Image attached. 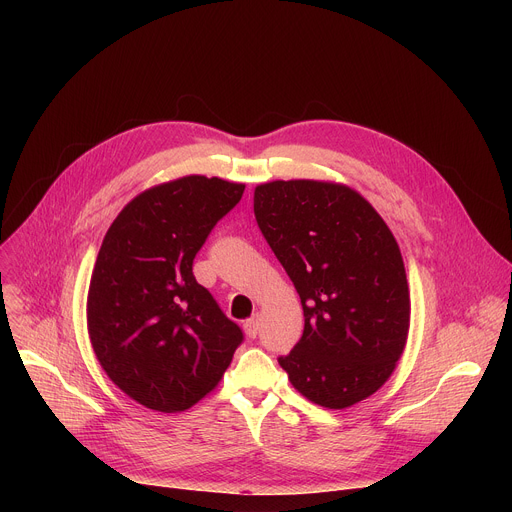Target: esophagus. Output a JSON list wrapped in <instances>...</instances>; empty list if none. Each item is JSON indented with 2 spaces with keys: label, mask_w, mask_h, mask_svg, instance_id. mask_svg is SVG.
<instances>
[{
  "label": "esophagus",
  "mask_w": 512,
  "mask_h": 512,
  "mask_svg": "<svg viewBox=\"0 0 512 512\" xmlns=\"http://www.w3.org/2000/svg\"><path fill=\"white\" fill-rule=\"evenodd\" d=\"M245 334L249 338H255L259 334V320L257 318H251V320L245 322Z\"/></svg>",
  "instance_id": "obj_1"
}]
</instances>
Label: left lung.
<instances>
[{
    "mask_svg": "<svg viewBox=\"0 0 512 512\" xmlns=\"http://www.w3.org/2000/svg\"><path fill=\"white\" fill-rule=\"evenodd\" d=\"M253 210L294 281L304 334L281 369L306 399L344 409L395 371L409 332V287L399 245L379 212L348 186L275 180Z\"/></svg>",
    "mask_w": 512,
    "mask_h": 512,
    "instance_id": "8db88e82",
    "label": "left lung"
}]
</instances>
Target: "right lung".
I'll return each instance as SVG.
<instances>
[{"mask_svg":"<svg viewBox=\"0 0 512 512\" xmlns=\"http://www.w3.org/2000/svg\"><path fill=\"white\" fill-rule=\"evenodd\" d=\"M245 184L184 176L135 196L109 227L91 275L87 324L107 377L162 413L208 395L243 330L202 287L192 263Z\"/></svg>","mask_w":512,"mask_h":512,"instance_id":"add662e5","label":"right lung"}]
</instances>
